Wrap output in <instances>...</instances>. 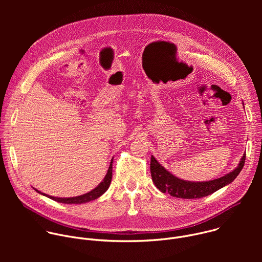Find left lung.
Masks as SVG:
<instances>
[{
  "instance_id": "obj_1",
  "label": "left lung",
  "mask_w": 262,
  "mask_h": 262,
  "mask_svg": "<svg viewBox=\"0 0 262 262\" xmlns=\"http://www.w3.org/2000/svg\"><path fill=\"white\" fill-rule=\"evenodd\" d=\"M246 160V154L242 158L238 166L231 171L230 173L224 175L217 179H212L208 181H188L180 179L169 171H167L154 156H151L150 160V172L152 181L156 184L157 188L162 193H167L176 198L182 199H196L206 197L217 190L222 189L231 183L237 175L241 173L244 168Z\"/></svg>"
}]
</instances>
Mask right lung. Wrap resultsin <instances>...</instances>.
Masks as SVG:
<instances>
[{
  "instance_id": "right-lung-1",
  "label": "right lung",
  "mask_w": 262,
  "mask_h": 262,
  "mask_svg": "<svg viewBox=\"0 0 262 262\" xmlns=\"http://www.w3.org/2000/svg\"><path fill=\"white\" fill-rule=\"evenodd\" d=\"M112 163V162H111ZM111 180H112V164L108 167V170L103 178V180L96 186L95 189H93L92 191L81 195V196H77V197H70V198H58V197H53V196H49L47 194H43L41 192H39L38 190H36L39 194H42L47 197H49L52 200H55L57 202L60 203H65V204H82V203H86L92 200H95L97 198H99L102 194H104L106 192V190L108 189V186L111 184Z\"/></svg>"
}]
</instances>
